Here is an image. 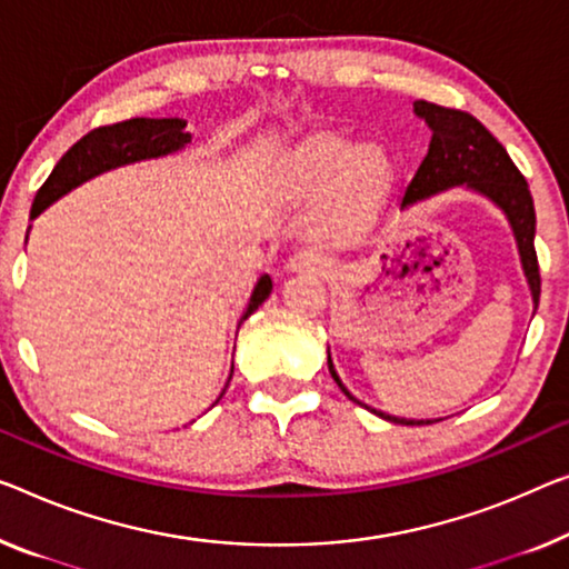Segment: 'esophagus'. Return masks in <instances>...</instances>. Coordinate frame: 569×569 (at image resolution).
<instances>
[{
  "label": "esophagus",
  "mask_w": 569,
  "mask_h": 569,
  "mask_svg": "<svg viewBox=\"0 0 569 569\" xmlns=\"http://www.w3.org/2000/svg\"><path fill=\"white\" fill-rule=\"evenodd\" d=\"M288 268H291V270H309V273H325L327 260L317 256V252L303 250V252H296V256L288 260Z\"/></svg>",
  "instance_id": "esophagus-1"
}]
</instances>
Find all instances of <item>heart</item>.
<instances>
[{
    "instance_id": "obj_1",
    "label": "heart",
    "mask_w": 569,
    "mask_h": 569,
    "mask_svg": "<svg viewBox=\"0 0 569 569\" xmlns=\"http://www.w3.org/2000/svg\"><path fill=\"white\" fill-rule=\"evenodd\" d=\"M386 152L378 146H355L347 150V138L337 132L313 134L293 152L288 176L296 189H317L332 178V203L339 217L358 219L368 211L388 181Z\"/></svg>"
}]
</instances>
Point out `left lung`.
<instances>
[{
  "instance_id": "8db88e82",
  "label": "left lung",
  "mask_w": 569,
  "mask_h": 569,
  "mask_svg": "<svg viewBox=\"0 0 569 569\" xmlns=\"http://www.w3.org/2000/svg\"><path fill=\"white\" fill-rule=\"evenodd\" d=\"M417 114L423 117L431 127V142L427 156L417 168V173L406 186L403 203L427 199L431 193L445 191L449 186L468 183L470 189L486 193L493 199L508 214V222L513 227L516 242H519L523 273L529 278L531 293H533V309L539 307L541 293V276H539V260L537 250H533V230H537V214H533V201L527 178L521 176L513 160L508 158L506 148L498 142L488 127L480 120H475L470 112L452 107H439L431 101H413ZM329 372H332L335 383L342 388L347 398V388L342 380L337 378L332 368V358H329ZM355 401V398H352ZM360 403V401H358ZM393 423H435V421H409L396 419L388 413L372 411Z\"/></svg>"
}]
</instances>
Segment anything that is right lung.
I'll use <instances>...</instances> for the list:
<instances>
[{
  "label": "right lung",
  "mask_w": 569,
  "mask_h": 569,
  "mask_svg": "<svg viewBox=\"0 0 569 569\" xmlns=\"http://www.w3.org/2000/svg\"><path fill=\"white\" fill-rule=\"evenodd\" d=\"M183 120H152V117H132V120L124 122L94 127L58 160L53 173L46 178V183L36 193L30 217H38L48 203H53L58 197H63L66 191H71L73 186L83 183L91 176L124 163H134V160L142 158L166 156V152L186 146L191 134L183 132ZM270 288H273L270 278L262 276L242 319H248L268 299Z\"/></svg>",
  "instance_id": "obj_1"
}]
</instances>
